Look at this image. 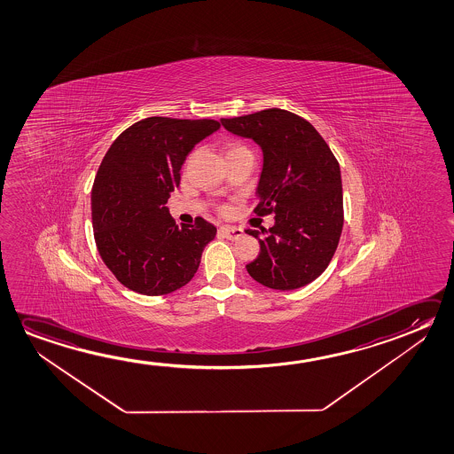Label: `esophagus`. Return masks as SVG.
<instances>
[{
	"label": "esophagus",
	"mask_w": 454,
	"mask_h": 454,
	"mask_svg": "<svg viewBox=\"0 0 454 454\" xmlns=\"http://www.w3.org/2000/svg\"><path fill=\"white\" fill-rule=\"evenodd\" d=\"M219 231L223 233V237L229 238V239H238V238L243 237V231L235 229V227H229V225H223Z\"/></svg>",
	"instance_id": "esophagus-1"
}]
</instances>
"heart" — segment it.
I'll use <instances>...</instances> for the list:
<instances>
[{"mask_svg": "<svg viewBox=\"0 0 454 454\" xmlns=\"http://www.w3.org/2000/svg\"><path fill=\"white\" fill-rule=\"evenodd\" d=\"M235 148H241V146H231V150H235Z\"/></svg>", "mask_w": 454, "mask_h": 454, "instance_id": "obj_1", "label": "heart"}]
</instances>
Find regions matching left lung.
Masks as SVG:
<instances>
[{
	"label": "left lung",
	"instance_id": "left-lung-1",
	"mask_svg": "<svg viewBox=\"0 0 454 454\" xmlns=\"http://www.w3.org/2000/svg\"><path fill=\"white\" fill-rule=\"evenodd\" d=\"M238 137L251 138L263 156L255 213H273L274 225L246 231L260 254L246 270L274 290L304 287L324 273L344 223L338 160L309 121L282 108L221 120Z\"/></svg>",
	"mask_w": 454,
	"mask_h": 454
}]
</instances>
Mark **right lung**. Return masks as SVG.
Returning <instances> with one entry per match:
<instances>
[{
	"label": "right lung",
	"instance_id": "right-lung-1",
	"mask_svg": "<svg viewBox=\"0 0 454 454\" xmlns=\"http://www.w3.org/2000/svg\"><path fill=\"white\" fill-rule=\"evenodd\" d=\"M221 128L215 120L150 116L120 134L91 189L94 239L122 286L166 295L186 286L216 227L202 217L178 227L166 207L195 145Z\"/></svg>",
	"mask_w": 454,
	"mask_h": 454
}]
</instances>
